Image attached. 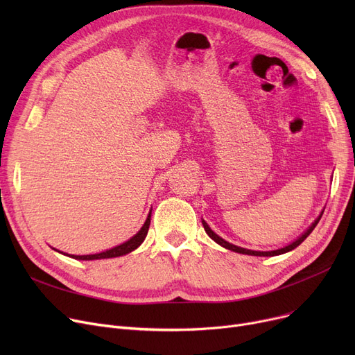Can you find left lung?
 <instances>
[{"label":"left lung","instance_id":"obj_1","mask_svg":"<svg viewBox=\"0 0 355 355\" xmlns=\"http://www.w3.org/2000/svg\"><path fill=\"white\" fill-rule=\"evenodd\" d=\"M321 217H322V214L316 218L313 223H312V226L302 234V236H300L297 237L295 241H292L291 245H288V246H285V248H282V249H277V250H272V252H256V250H249V249H243V248H239V246H234V245H232V243H229V241H226V240H223L221 237H218L209 226H207V223L206 221H202V226H204V230H206V233L216 241L217 245H220V246H223V248H226V249H229V250H232V252H236V253H243V254H250V256H277V254H282V253H286V252H289V250H293L295 248H297L300 246L302 241L311 234V232L315 229V226L318 225V221L321 220Z\"/></svg>","mask_w":355,"mask_h":355}]
</instances>
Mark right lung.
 <instances>
[{
    "instance_id": "right-lung-1",
    "label": "right lung",
    "mask_w": 355,
    "mask_h": 355,
    "mask_svg": "<svg viewBox=\"0 0 355 355\" xmlns=\"http://www.w3.org/2000/svg\"><path fill=\"white\" fill-rule=\"evenodd\" d=\"M149 223H151V214L148 216L145 225L142 226V229L132 237L129 239L128 241H125V243L114 248V249H109L106 252H102V253H96V254H85V256H74V254H67L73 259H79V260H95V259H109V257H118V256H123L129 252L135 250L142 241L145 240L146 237V233H148V229H149ZM63 253V252H62ZM66 254V253H64Z\"/></svg>"
}]
</instances>
